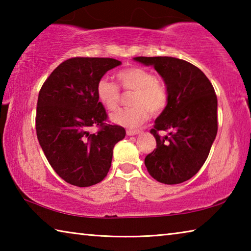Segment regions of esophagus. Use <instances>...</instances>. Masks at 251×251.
Returning <instances> with one entry per match:
<instances>
[{
    "mask_svg": "<svg viewBox=\"0 0 251 251\" xmlns=\"http://www.w3.org/2000/svg\"><path fill=\"white\" fill-rule=\"evenodd\" d=\"M139 133H141V130H139V129H127L126 130V134L128 136H133V135L139 134Z\"/></svg>",
    "mask_w": 251,
    "mask_h": 251,
    "instance_id": "1",
    "label": "esophagus"
}]
</instances>
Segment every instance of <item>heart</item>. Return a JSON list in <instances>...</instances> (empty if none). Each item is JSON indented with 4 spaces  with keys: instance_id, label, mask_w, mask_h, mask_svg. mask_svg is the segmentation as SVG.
Listing matches in <instances>:
<instances>
[{
    "instance_id": "obj_1",
    "label": "heart",
    "mask_w": 251,
    "mask_h": 251,
    "mask_svg": "<svg viewBox=\"0 0 251 251\" xmlns=\"http://www.w3.org/2000/svg\"><path fill=\"white\" fill-rule=\"evenodd\" d=\"M116 78L125 92H134L130 99L133 107L120 109L112 115V121L118 125L136 127L145 123L150 113L159 115L168 104L166 85L156 79L151 71L143 67H128L116 74ZM96 94L99 100L108 110H115L121 104V90L115 83L100 79L97 83Z\"/></svg>"
}]
</instances>
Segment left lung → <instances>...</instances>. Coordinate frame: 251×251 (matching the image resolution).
Segmentation results:
<instances>
[{"label": "left lung", "instance_id": "8db88e82", "mask_svg": "<svg viewBox=\"0 0 251 251\" xmlns=\"http://www.w3.org/2000/svg\"><path fill=\"white\" fill-rule=\"evenodd\" d=\"M152 65L166 83L168 104L151 133L156 148L145 166L157 181L180 184L196 175L205 163L218 130L217 96L210 80L190 63L171 56L135 57ZM159 131H168L160 136Z\"/></svg>", "mask_w": 251, "mask_h": 251}]
</instances>
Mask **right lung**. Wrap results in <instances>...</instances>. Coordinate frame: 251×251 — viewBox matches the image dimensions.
<instances>
[{"label":"right lung","instance_id":"obj_1","mask_svg":"<svg viewBox=\"0 0 251 251\" xmlns=\"http://www.w3.org/2000/svg\"><path fill=\"white\" fill-rule=\"evenodd\" d=\"M121 64L108 57H72L42 85L35 128L54 172L71 185L88 187L107 176L113 148L125 137L124 127L108 124L96 86L106 72ZM95 126L99 130L91 134Z\"/></svg>","mask_w":251,"mask_h":251}]
</instances>
